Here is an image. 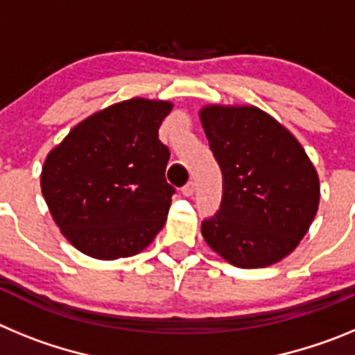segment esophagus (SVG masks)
<instances>
[{
    "label": "esophagus",
    "mask_w": 355,
    "mask_h": 355,
    "mask_svg": "<svg viewBox=\"0 0 355 355\" xmlns=\"http://www.w3.org/2000/svg\"><path fill=\"white\" fill-rule=\"evenodd\" d=\"M181 192H183L184 197H192L193 192H196V184H193L192 181H190V183H188V184H184Z\"/></svg>",
    "instance_id": "obj_1"
}]
</instances>
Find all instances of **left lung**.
I'll return each instance as SVG.
<instances>
[{"label": "left lung", "mask_w": 355, "mask_h": 355, "mask_svg": "<svg viewBox=\"0 0 355 355\" xmlns=\"http://www.w3.org/2000/svg\"><path fill=\"white\" fill-rule=\"evenodd\" d=\"M199 119L222 171V202L200 225L209 249L238 268L284 259L309 231L320 180L304 147L252 105H205Z\"/></svg>", "instance_id": "8db88e82"}]
</instances>
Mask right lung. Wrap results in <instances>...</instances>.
Listing matches in <instances>:
<instances>
[{
    "instance_id": "right-lung-1",
    "label": "right lung",
    "mask_w": 355,
    "mask_h": 355,
    "mask_svg": "<svg viewBox=\"0 0 355 355\" xmlns=\"http://www.w3.org/2000/svg\"><path fill=\"white\" fill-rule=\"evenodd\" d=\"M171 101L131 97L89 115L44 159L40 190L74 249L94 259L130 258L167 220L174 188L158 130Z\"/></svg>"
}]
</instances>
